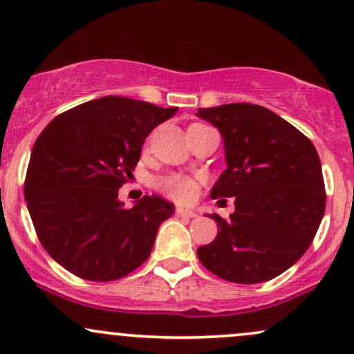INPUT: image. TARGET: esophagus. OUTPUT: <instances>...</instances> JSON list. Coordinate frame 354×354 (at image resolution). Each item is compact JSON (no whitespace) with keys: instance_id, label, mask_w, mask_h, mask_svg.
Returning a JSON list of instances; mask_svg holds the SVG:
<instances>
[{"instance_id":"esophagus-1","label":"esophagus","mask_w":354,"mask_h":354,"mask_svg":"<svg viewBox=\"0 0 354 354\" xmlns=\"http://www.w3.org/2000/svg\"><path fill=\"white\" fill-rule=\"evenodd\" d=\"M176 214L180 218H196L198 214H196V211H193V209H186V208H178L176 209Z\"/></svg>"}]
</instances>
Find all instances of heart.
Masks as SVG:
<instances>
[{
  "label": "heart",
  "instance_id": "heart-1",
  "mask_svg": "<svg viewBox=\"0 0 354 354\" xmlns=\"http://www.w3.org/2000/svg\"><path fill=\"white\" fill-rule=\"evenodd\" d=\"M161 189L165 191L168 196H171L176 201H191L196 196L198 191V183L189 176H183V174H171V176H166L163 180L158 183Z\"/></svg>",
  "mask_w": 354,
  "mask_h": 354
}]
</instances>
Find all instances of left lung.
Segmentation results:
<instances>
[{"instance_id":"obj_1","label":"left lung","mask_w":354,"mask_h":354,"mask_svg":"<svg viewBox=\"0 0 354 354\" xmlns=\"http://www.w3.org/2000/svg\"><path fill=\"white\" fill-rule=\"evenodd\" d=\"M196 116L218 128L225 146L226 169L209 196L234 198L230 219L208 216L218 234L198 248V258L231 283L273 279L306 253L326 208L315 145L258 104L200 108Z\"/></svg>"}]
</instances>
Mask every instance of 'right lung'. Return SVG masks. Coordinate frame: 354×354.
I'll return each mask as SVG.
<instances>
[{"label":"right lung","instance_id":"obj_1","mask_svg":"<svg viewBox=\"0 0 354 354\" xmlns=\"http://www.w3.org/2000/svg\"><path fill=\"white\" fill-rule=\"evenodd\" d=\"M176 111L104 96L68 109L43 129L24 198L39 241L64 270L113 281L148 259L174 205L153 194L124 208L118 189L133 174L149 133Z\"/></svg>","mask_w":354,"mask_h":354}]
</instances>
